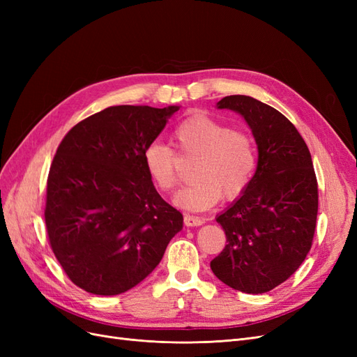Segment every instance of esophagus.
<instances>
[{"label": "esophagus", "instance_id": "34e87169", "mask_svg": "<svg viewBox=\"0 0 357 357\" xmlns=\"http://www.w3.org/2000/svg\"><path fill=\"white\" fill-rule=\"evenodd\" d=\"M202 223H204L202 218H198V215H192V214H185L186 226H201Z\"/></svg>", "mask_w": 357, "mask_h": 357}]
</instances>
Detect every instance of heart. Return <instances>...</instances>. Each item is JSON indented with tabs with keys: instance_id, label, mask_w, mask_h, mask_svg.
Instances as JSON below:
<instances>
[{
	"instance_id": "obj_1",
	"label": "heart",
	"mask_w": 357,
	"mask_h": 357,
	"mask_svg": "<svg viewBox=\"0 0 357 357\" xmlns=\"http://www.w3.org/2000/svg\"><path fill=\"white\" fill-rule=\"evenodd\" d=\"M172 143L181 156L195 158L192 177L174 202L186 210H205L225 198H235L250 185L256 169V149L243 129L231 128L208 114H193L172 131ZM149 177L162 192H171L178 183L177 155L171 146L152 142L143 150Z\"/></svg>"
}]
</instances>
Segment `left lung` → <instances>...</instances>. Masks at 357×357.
<instances>
[{
  "mask_svg": "<svg viewBox=\"0 0 357 357\" xmlns=\"http://www.w3.org/2000/svg\"><path fill=\"white\" fill-rule=\"evenodd\" d=\"M218 109L245 119L259 158L250 185L215 219L228 244L210 266L235 290L265 294L284 283L310 252L319 208L316 172L304 138L271 105L229 95Z\"/></svg>",
  "mask_w": 357,
  "mask_h": 357,
  "instance_id": "obj_1",
  "label": "left lung"
}]
</instances>
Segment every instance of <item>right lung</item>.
I'll list each match as a JSON object with an SVG mask.
<instances>
[{"label":"right lung","instance_id":"right-lung-1","mask_svg":"<svg viewBox=\"0 0 357 357\" xmlns=\"http://www.w3.org/2000/svg\"><path fill=\"white\" fill-rule=\"evenodd\" d=\"M178 109L113 105L62 138L47 177L46 229L63 273L89 294L119 295L143 282L183 228L143 160Z\"/></svg>","mask_w":357,"mask_h":357}]
</instances>
